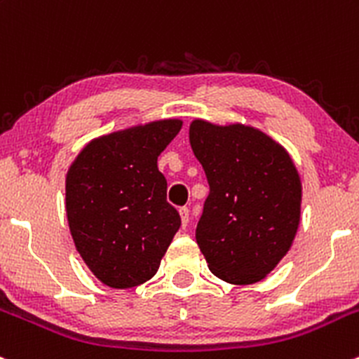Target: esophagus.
I'll return each mask as SVG.
<instances>
[{"mask_svg": "<svg viewBox=\"0 0 359 359\" xmlns=\"http://www.w3.org/2000/svg\"><path fill=\"white\" fill-rule=\"evenodd\" d=\"M180 213V218H182V227H187V224H189V208L187 206H182V208L179 210Z\"/></svg>", "mask_w": 359, "mask_h": 359, "instance_id": "obj_1", "label": "esophagus"}]
</instances>
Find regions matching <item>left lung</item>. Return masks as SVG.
Returning a JSON list of instances; mask_svg holds the SVG:
<instances>
[{"instance_id":"8db88e82","label":"left lung","mask_w":359,"mask_h":359,"mask_svg":"<svg viewBox=\"0 0 359 359\" xmlns=\"http://www.w3.org/2000/svg\"><path fill=\"white\" fill-rule=\"evenodd\" d=\"M189 141L210 184L196 243L218 278L239 285L259 282L296 237L297 170L280 144L241 123L194 120Z\"/></svg>"}]
</instances>
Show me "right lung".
I'll use <instances>...</instances> for the list:
<instances>
[{
  "label": "right lung",
  "mask_w": 359,
  "mask_h": 359,
  "mask_svg": "<svg viewBox=\"0 0 359 359\" xmlns=\"http://www.w3.org/2000/svg\"><path fill=\"white\" fill-rule=\"evenodd\" d=\"M182 122L158 120L93 139L70 165L67 218L79 255L113 289L149 280L180 227L158 156Z\"/></svg>",
  "instance_id": "obj_1"
}]
</instances>
